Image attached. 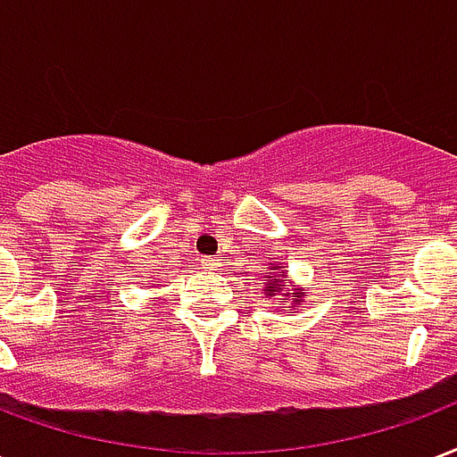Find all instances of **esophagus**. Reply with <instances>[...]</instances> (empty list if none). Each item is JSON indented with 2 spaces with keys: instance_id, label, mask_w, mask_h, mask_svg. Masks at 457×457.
Instances as JSON below:
<instances>
[{
  "instance_id": "1",
  "label": "esophagus",
  "mask_w": 457,
  "mask_h": 457,
  "mask_svg": "<svg viewBox=\"0 0 457 457\" xmlns=\"http://www.w3.org/2000/svg\"><path fill=\"white\" fill-rule=\"evenodd\" d=\"M201 263H204V268H211V270H215V268H218V259H204Z\"/></svg>"
}]
</instances>
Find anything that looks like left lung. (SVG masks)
Returning a JSON list of instances; mask_svg holds the SVG:
<instances>
[{"label": "left lung", "instance_id": "obj_1", "mask_svg": "<svg viewBox=\"0 0 457 457\" xmlns=\"http://www.w3.org/2000/svg\"><path fill=\"white\" fill-rule=\"evenodd\" d=\"M273 270H278V266H273ZM266 292H268V295H270V297H275V295H280V292H287V295H292V302H295V304H299V297H304V292L297 290V287H292V290H287L283 280H280V275H273V278L268 280ZM287 312H290V309H287Z\"/></svg>", "mask_w": 457, "mask_h": 457}]
</instances>
